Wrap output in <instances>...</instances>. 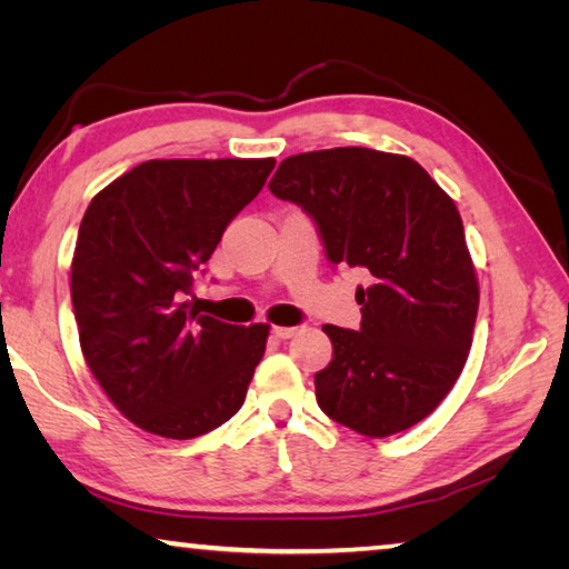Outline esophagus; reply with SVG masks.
Here are the masks:
<instances>
[{
	"mask_svg": "<svg viewBox=\"0 0 569 569\" xmlns=\"http://www.w3.org/2000/svg\"><path fill=\"white\" fill-rule=\"evenodd\" d=\"M296 326H273V336L276 339H281V341H286V339H291V336H296Z\"/></svg>",
	"mask_w": 569,
	"mask_h": 569,
	"instance_id": "esophagus-1",
	"label": "esophagus"
}]
</instances>
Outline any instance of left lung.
I'll list each match as a JSON object with an SVG mask.
<instances>
[{
	"mask_svg": "<svg viewBox=\"0 0 569 569\" xmlns=\"http://www.w3.org/2000/svg\"><path fill=\"white\" fill-rule=\"evenodd\" d=\"M268 188L313 218L333 266L371 273L356 288L361 329L323 326L321 411L373 439L427 419L465 369L479 308L455 200L417 160L369 148L291 156Z\"/></svg>",
	"mask_w": 569,
	"mask_h": 569,
	"instance_id": "8db88e82",
	"label": "left lung"
}]
</instances>
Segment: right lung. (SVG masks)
I'll list each match as a JSON object with an SVG mask.
<instances>
[{
    "instance_id": "obj_1",
    "label": "right lung",
    "mask_w": 569,
    "mask_h": 569,
    "mask_svg": "<svg viewBox=\"0 0 569 569\" xmlns=\"http://www.w3.org/2000/svg\"><path fill=\"white\" fill-rule=\"evenodd\" d=\"M276 166L273 158L148 160L84 210L72 306L92 377L150 435L192 439L243 407L268 326L198 313L192 278Z\"/></svg>"
}]
</instances>
